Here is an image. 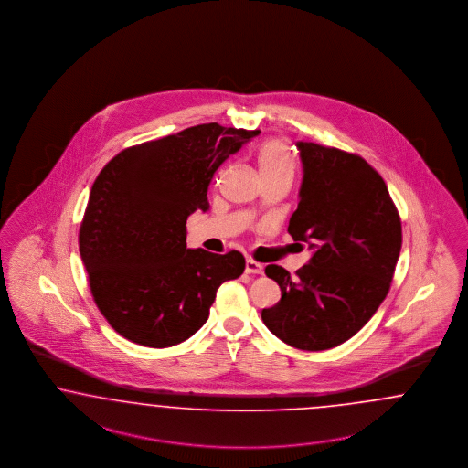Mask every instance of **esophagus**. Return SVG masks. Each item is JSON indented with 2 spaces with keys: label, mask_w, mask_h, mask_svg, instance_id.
<instances>
[{
  "label": "esophagus",
  "mask_w": 468,
  "mask_h": 468,
  "mask_svg": "<svg viewBox=\"0 0 468 468\" xmlns=\"http://www.w3.org/2000/svg\"><path fill=\"white\" fill-rule=\"evenodd\" d=\"M245 273H249V275H261V262L252 261V260H247V261H245Z\"/></svg>",
  "instance_id": "esophagus-1"
}]
</instances>
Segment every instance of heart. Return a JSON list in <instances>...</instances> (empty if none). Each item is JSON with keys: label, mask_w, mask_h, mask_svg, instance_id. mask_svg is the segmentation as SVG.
<instances>
[{"label": "heart", "mask_w": 468, "mask_h": 468, "mask_svg": "<svg viewBox=\"0 0 468 468\" xmlns=\"http://www.w3.org/2000/svg\"><path fill=\"white\" fill-rule=\"evenodd\" d=\"M254 162L260 170V176H261L264 185H270V183L291 185L292 183L296 164H294V156L291 153L289 144L283 139L264 141L254 153ZM258 210H260V207L254 206L250 208V214H256Z\"/></svg>", "instance_id": "b5f03b06"}]
</instances>
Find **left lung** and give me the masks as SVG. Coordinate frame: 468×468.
<instances>
[{
	"mask_svg": "<svg viewBox=\"0 0 468 468\" xmlns=\"http://www.w3.org/2000/svg\"><path fill=\"white\" fill-rule=\"evenodd\" d=\"M298 148L304 176L287 231L314 256L294 277L279 264L264 268L282 298L261 318L283 343L318 352L356 336L387 298L402 226L383 177L362 156L315 143Z\"/></svg>",
	"mask_w": 468,
	"mask_h": 468,
	"instance_id": "1",
	"label": "left lung"
}]
</instances>
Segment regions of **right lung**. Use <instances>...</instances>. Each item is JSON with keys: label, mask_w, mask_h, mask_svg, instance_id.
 Masks as SVG:
<instances>
[{"label": "right lung", "mask_w": 468, "mask_h": 468, "mask_svg": "<svg viewBox=\"0 0 468 468\" xmlns=\"http://www.w3.org/2000/svg\"><path fill=\"white\" fill-rule=\"evenodd\" d=\"M260 131L204 123L120 151L99 172L78 245L99 312L132 343L167 348L208 318L239 250L187 249L186 221L207 210L214 172Z\"/></svg>", "instance_id": "right-lung-1"}]
</instances>
